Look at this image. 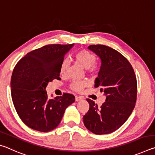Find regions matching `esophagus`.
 Wrapping results in <instances>:
<instances>
[{"label": "esophagus", "instance_id": "34e87169", "mask_svg": "<svg viewBox=\"0 0 155 155\" xmlns=\"http://www.w3.org/2000/svg\"><path fill=\"white\" fill-rule=\"evenodd\" d=\"M81 99H82V97H81V96H75V100H76V101H81Z\"/></svg>", "mask_w": 155, "mask_h": 155}]
</instances>
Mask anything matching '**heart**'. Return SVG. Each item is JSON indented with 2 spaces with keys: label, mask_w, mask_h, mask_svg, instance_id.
<instances>
[{
  "label": "heart",
  "mask_w": 155,
  "mask_h": 155,
  "mask_svg": "<svg viewBox=\"0 0 155 155\" xmlns=\"http://www.w3.org/2000/svg\"><path fill=\"white\" fill-rule=\"evenodd\" d=\"M74 58L83 67L87 68L91 72H95L98 69V65L95 62V55L88 51L81 50V51L77 52L74 54ZM68 66H69V61L67 59H64L60 65V74L62 75L65 74L67 72ZM88 84L87 81L85 80L74 81L70 85V88L76 91H81L86 86H87Z\"/></svg>",
  "instance_id": "1"
}]
</instances>
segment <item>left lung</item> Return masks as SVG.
Segmentation results:
<instances>
[{
  "mask_svg": "<svg viewBox=\"0 0 155 155\" xmlns=\"http://www.w3.org/2000/svg\"><path fill=\"white\" fill-rule=\"evenodd\" d=\"M88 48L101 59L95 87H101V91L107 96L100 107L91 99H87L90 109L83 116V122L94 134H109L118 129L134 109L137 78L132 65L118 51L101 44L91 45Z\"/></svg>",
  "mask_w": 155,
  "mask_h": 155,
  "instance_id": "obj_1",
  "label": "left lung"
}]
</instances>
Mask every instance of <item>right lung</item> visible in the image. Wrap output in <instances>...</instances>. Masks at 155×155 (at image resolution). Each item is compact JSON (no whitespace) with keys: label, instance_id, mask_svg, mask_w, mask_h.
<instances>
[{"label":"right lung","instance_id":"1","mask_svg":"<svg viewBox=\"0 0 155 155\" xmlns=\"http://www.w3.org/2000/svg\"><path fill=\"white\" fill-rule=\"evenodd\" d=\"M72 44H49L33 50L15 65L11 78L13 103L21 120L33 130L48 132L61 122L74 95L48 98V82L60 80V65Z\"/></svg>","mask_w":155,"mask_h":155}]
</instances>
